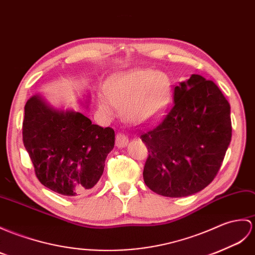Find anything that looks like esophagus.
Here are the masks:
<instances>
[{"mask_svg": "<svg viewBox=\"0 0 255 255\" xmlns=\"http://www.w3.org/2000/svg\"><path fill=\"white\" fill-rule=\"evenodd\" d=\"M127 143H128V137L126 134L120 132L116 135V146L117 147H124L127 145Z\"/></svg>", "mask_w": 255, "mask_h": 255, "instance_id": "obj_1", "label": "esophagus"}]
</instances>
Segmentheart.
<instances>
[{"label": "heart", "mask_w": 255, "mask_h": 255, "mask_svg": "<svg viewBox=\"0 0 255 255\" xmlns=\"http://www.w3.org/2000/svg\"><path fill=\"white\" fill-rule=\"evenodd\" d=\"M111 102L123 106L126 120L145 124L156 120L167 103L169 81L164 74L152 69H133L112 77L106 86ZM100 108L110 111L106 100H100Z\"/></svg>", "instance_id": "1"}]
</instances>
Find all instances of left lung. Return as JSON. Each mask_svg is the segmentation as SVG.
I'll use <instances>...</instances> for the list:
<instances>
[{"instance_id":"1","label":"left lung","mask_w":255,"mask_h":255,"mask_svg":"<svg viewBox=\"0 0 255 255\" xmlns=\"http://www.w3.org/2000/svg\"><path fill=\"white\" fill-rule=\"evenodd\" d=\"M230 105L212 80L191 75L174 89L173 106L162 122L140 130L149 152L145 185L157 194L181 198L215 178L232 140Z\"/></svg>"}]
</instances>
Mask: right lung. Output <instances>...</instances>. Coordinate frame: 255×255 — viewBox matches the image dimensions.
Returning a JSON list of instances; mask_svg holds the SVG:
<instances>
[{
	"label": "right lung",
	"instance_id": "add662e5",
	"mask_svg": "<svg viewBox=\"0 0 255 255\" xmlns=\"http://www.w3.org/2000/svg\"><path fill=\"white\" fill-rule=\"evenodd\" d=\"M22 142L39 181L52 191L75 197L97 185L115 132L93 125L78 112L57 111L33 96L25 105Z\"/></svg>",
	"mask_w": 255,
	"mask_h": 255
}]
</instances>
